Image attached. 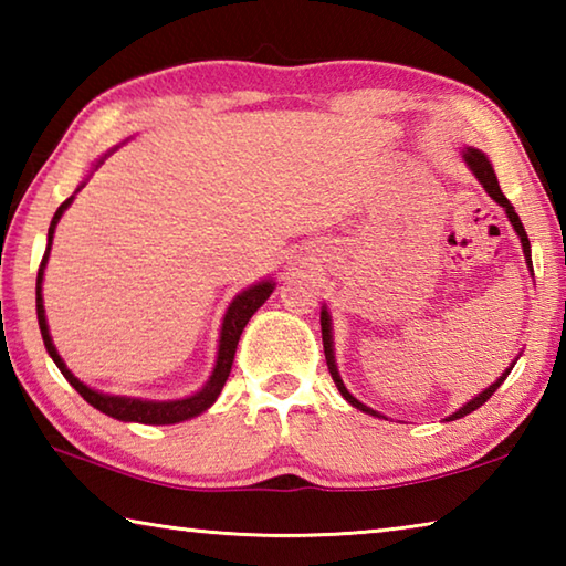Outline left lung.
Here are the masks:
<instances>
[{"mask_svg":"<svg viewBox=\"0 0 566 566\" xmlns=\"http://www.w3.org/2000/svg\"><path fill=\"white\" fill-rule=\"evenodd\" d=\"M462 157H464V161H467V167L472 169V175L482 181V187L486 189V195H490L496 205L500 207H504V212H506V217H510V222H512V227H514V232L520 234V239H522V249H524V260H526V266H530V272H532V249H530V237H526V232H524V224H522V219H520V214L514 212V207L510 205V199L504 197V191L500 189V181H496V175H494V169H492V165H490V159H486V155L484 151H479V149H474V147H464V151H462ZM319 322H322V342H324V357H327V367H329V375H332V379H334V385H337V389H339V395L349 401L352 407H357L359 411H367V415H371V417H381L379 411H375V409H369L367 405H361V401L357 399V397H352L349 391H347V387H344V381H342V377H339V369H337V361H334V342H332V317H329V312H327V306H322V317H319ZM512 367H514V361H512ZM512 367L504 371V375L494 381V385H490L486 387L482 395H476L474 399H469L464 407H459L454 415H449L447 417V421H454V419H462V417H467V415H472L474 409H479L484 405L486 399H490L496 389L502 387V381L506 379V375H510L512 371Z\"/></svg>","mask_w":566,"mask_h":566,"instance_id":"left-lung-1","label":"left lung"}]
</instances>
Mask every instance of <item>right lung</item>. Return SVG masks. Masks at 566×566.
Segmentation results:
<instances>
[{
    "label": "right lung",
    "mask_w": 566,
    "mask_h": 566,
    "mask_svg": "<svg viewBox=\"0 0 566 566\" xmlns=\"http://www.w3.org/2000/svg\"><path fill=\"white\" fill-rule=\"evenodd\" d=\"M107 159L104 155L94 169H97L102 161ZM84 187V185H82ZM80 187V189H82ZM76 189V191H80ZM74 191V195H76ZM74 195L70 199H64L56 209L54 217H52V224H50V234H46V252L42 256V264H40V272H36V319H40V332H42V339H44V347L50 352V357L54 359L56 367L64 375V379L70 381V385L80 391V395L90 401L94 409H99L102 415H107L112 419H119V421H139V424H177V421H185L191 419L197 415H202L209 407L214 405L219 391H222L224 381L229 377V371H232V361H234V352H237V344L239 337H242V329L247 327V322L252 319V314L260 310V306L270 300V294L274 292V282L272 280H264L260 284H252L249 290L239 292L232 304H229V310L224 314V322H222V334H219V352H217V364H214V371L212 377L207 379V385L197 391V395L185 397V399H171V401H155V399H137V397H117V395H102V391L92 389L84 385V381L76 379L70 369H66L64 359L60 357V352H56L54 342L50 337V327H46V314H44V300H42V280H44V266L46 260H50V249H52V237H54V229L60 224V219L64 214V209L74 202Z\"/></svg>",
    "instance_id": "right-lung-1"
}]
</instances>
